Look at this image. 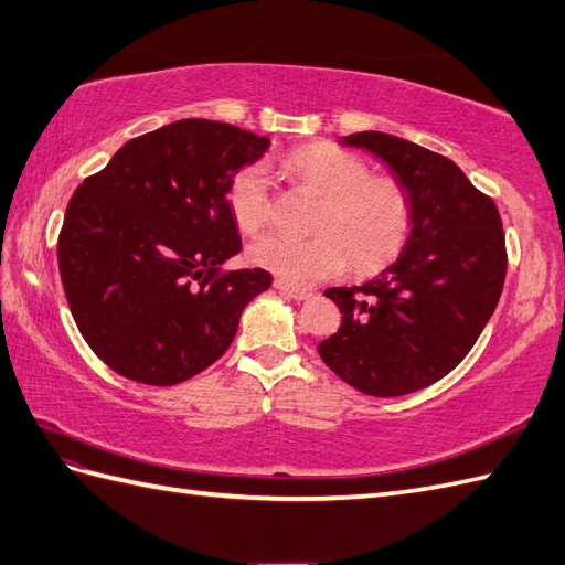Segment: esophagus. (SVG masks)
<instances>
[{
    "instance_id": "34e87169",
    "label": "esophagus",
    "mask_w": 565,
    "mask_h": 565,
    "mask_svg": "<svg viewBox=\"0 0 565 565\" xmlns=\"http://www.w3.org/2000/svg\"><path fill=\"white\" fill-rule=\"evenodd\" d=\"M275 290L282 292L285 297L295 299V301H307V299L311 297V292H307V290H299V287H292L290 282H285V280H275Z\"/></svg>"
}]
</instances>
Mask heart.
Here are the masks:
<instances>
[{
  "instance_id": "heart-1",
  "label": "heart",
  "mask_w": 565,
  "mask_h": 565,
  "mask_svg": "<svg viewBox=\"0 0 565 565\" xmlns=\"http://www.w3.org/2000/svg\"><path fill=\"white\" fill-rule=\"evenodd\" d=\"M285 170L321 196L316 235L290 239L266 235L249 246L258 268L292 285L338 275L348 258L354 270H371L401 252L409 232V201L393 179L371 177L369 164L348 150L313 143L282 160ZM270 177L264 164L244 168L230 186V211L242 232H256L270 215Z\"/></svg>"
}]
</instances>
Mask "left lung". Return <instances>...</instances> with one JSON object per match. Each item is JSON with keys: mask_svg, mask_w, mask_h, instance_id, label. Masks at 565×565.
I'll use <instances>...</instances> for the list:
<instances>
[{"mask_svg": "<svg viewBox=\"0 0 565 565\" xmlns=\"http://www.w3.org/2000/svg\"><path fill=\"white\" fill-rule=\"evenodd\" d=\"M393 174L409 201V232L391 266L323 295L340 307L319 354L348 386L374 397L407 395L456 369L489 323L505 280L497 203L456 162L383 131L340 136Z\"/></svg>", "mask_w": 565, "mask_h": 565, "instance_id": "1", "label": "left lung"}]
</instances>
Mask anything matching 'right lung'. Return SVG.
Returning <instances> with one entry per match:
<instances>
[{
    "label": "right lung",
    "mask_w": 565,
    "mask_h": 565,
    "mask_svg": "<svg viewBox=\"0 0 565 565\" xmlns=\"http://www.w3.org/2000/svg\"><path fill=\"white\" fill-rule=\"evenodd\" d=\"M270 139L211 119H179L124 143L66 205L62 285L100 360L146 386L201 374L266 292L264 268L217 275L242 252L230 211L235 174Z\"/></svg>",
    "instance_id": "obj_1"
}]
</instances>
